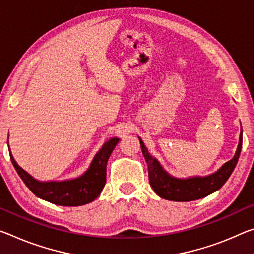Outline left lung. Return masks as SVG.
<instances>
[{
    "instance_id": "obj_1",
    "label": "left lung",
    "mask_w": 254,
    "mask_h": 254,
    "mask_svg": "<svg viewBox=\"0 0 254 254\" xmlns=\"http://www.w3.org/2000/svg\"><path fill=\"white\" fill-rule=\"evenodd\" d=\"M242 134L243 132L241 127L239 144H237L234 157L225 163L219 170L207 176H190L187 179L174 178L170 173L165 171L158 159L150 155L141 138L138 136L143 157L148 165L149 182H150L152 190L160 198L179 201V202L198 200L219 190L226 183V181L234 171L237 160H239L241 149H242Z\"/></svg>"
}]
</instances>
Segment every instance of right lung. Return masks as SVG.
Listing matches in <instances>:
<instances>
[{
	"instance_id": "right-lung-1",
	"label": "right lung",
	"mask_w": 254,
	"mask_h": 254,
	"mask_svg": "<svg viewBox=\"0 0 254 254\" xmlns=\"http://www.w3.org/2000/svg\"><path fill=\"white\" fill-rule=\"evenodd\" d=\"M120 138H111L104 142L95 155L88 170L78 178L64 181H38L20 167L11 154L15 171L28 189L38 198L65 207H78L92 202L103 191L106 183V165ZM9 142V141H7Z\"/></svg>"
}]
</instances>
